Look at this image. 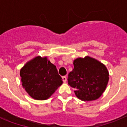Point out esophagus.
I'll return each instance as SVG.
<instances>
[{
  "label": "esophagus",
  "mask_w": 127,
  "mask_h": 127,
  "mask_svg": "<svg viewBox=\"0 0 127 127\" xmlns=\"http://www.w3.org/2000/svg\"><path fill=\"white\" fill-rule=\"evenodd\" d=\"M62 79H63V81L64 82V83H65V82L67 81V77H66L65 76H63V77H62Z\"/></svg>",
  "instance_id": "34e87169"
}]
</instances>
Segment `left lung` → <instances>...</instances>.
Here are the masks:
<instances>
[{"mask_svg":"<svg viewBox=\"0 0 127 127\" xmlns=\"http://www.w3.org/2000/svg\"><path fill=\"white\" fill-rule=\"evenodd\" d=\"M74 69L68 75V84L74 88L75 95L83 101L95 100L105 91L109 81V72L102 63L92 57L77 58Z\"/></svg>","mask_w":127,"mask_h":127,"instance_id":"1","label":"left lung"}]
</instances>
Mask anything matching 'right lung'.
I'll use <instances>...</instances> for the list:
<instances>
[{
    "instance_id": "1",
    "label": "right lung",
    "mask_w": 127,
    "mask_h": 127,
    "mask_svg": "<svg viewBox=\"0 0 127 127\" xmlns=\"http://www.w3.org/2000/svg\"><path fill=\"white\" fill-rule=\"evenodd\" d=\"M22 86L33 99L44 100L50 98L63 83L57 67L47 57H35L20 70Z\"/></svg>"
}]
</instances>
